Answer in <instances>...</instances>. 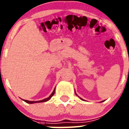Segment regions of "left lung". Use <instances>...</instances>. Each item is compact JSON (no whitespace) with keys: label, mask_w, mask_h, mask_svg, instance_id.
<instances>
[{"label":"left lung","mask_w":129,"mask_h":129,"mask_svg":"<svg viewBox=\"0 0 129 129\" xmlns=\"http://www.w3.org/2000/svg\"><path fill=\"white\" fill-rule=\"evenodd\" d=\"M75 94H76L77 95V93H76V92H75ZM78 96V95H77ZM78 97H79V96H78ZM79 98H80V99H81V100H82V101H84V99H82V98H80V97H79ZM104 101H102V102H104Z\"/></svg>","instance_id":"left-lung-1"}]
</instances>
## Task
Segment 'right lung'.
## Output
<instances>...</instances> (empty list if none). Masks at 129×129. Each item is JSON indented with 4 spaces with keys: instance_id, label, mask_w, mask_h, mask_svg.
<instances>
[{
    "instance_id": "obj_1",
    "label": "right lung",
    "mask_w": 129,
    "mask_h": 129,
    "mask_svg": "<svg viewBox=\"0 0 129 129\" xmlns=\"http://www.w3.org/2000/svg\"><path fill=\"white\" fill-rule=\"evenodd\" d=\"M55 89H54V90H53L52 93L51 94H50V95L49 96V97H48V98L44 99L41 100V101H27V100H24V99H22V100L24 101V102H25L26 103H28V104L40 103V102H47V101H49V100H50V99H51V97H52V96L54 95V93H55Z\"/></svg>"
}]
</instances>
